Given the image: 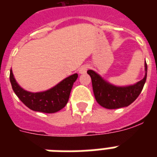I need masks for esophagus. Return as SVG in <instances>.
I'll list each match as a JSON object with an SVG mask.
<instances>
[{
	"label": "esophagus",
	"instance_id": "obj_1",
	"mask_svg": "<svg viewBox=\"0 0 157 157\" xmlns=\"http://www.w3.org/2000/svg\"><path fill=\"white\" fill-rule=\"evenodd\" d=\"M89 67L88 65H83V66H81L79 69V73L80 74H85L86 73V71L88 70Z\"/></svg>",
	"mask_w": 157,
	"mask_h": 157
}]
</instances>
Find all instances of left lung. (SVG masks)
I'll return each mask as SVG.
<instances>
[{
  "label": "left lung",
  "mask_w": 157,
  "mask_h": 157,
  "mask_svg": "<svg viewBox=\"0 0 157 157\" xmlns=\"http://www.w3.org/2000/svg\"><path fill=\"white\" fill-rule=\"evenodd\" d=\"M145 76L141 81L134 85L127 86H117L105 81L102 76L93 70H88L87 73L92 80L94 94L96 101L102 107L107 109H117L128 107L131 104L143 90L146 82L147 65L146 62Z\"/></svg>",
  "instance_id": "8db88e82"
}]
</instances>
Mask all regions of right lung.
I'll return each instance as SVG.
<instances>
[{
  "label": "right lung",
  "instance_id": "1",
  "mask_svg": "<svg viewBox=\"0 0 157 157\" xmlns=\"http://www.w3.org/2000/svg\"><path fill=\"white\" fill-rule=\"evenodd\" d=\"M77 77L78 74L75 73L63 79L50 90L33 93L23 90L17 83L11 69L10 74L11 86L18 98L31 110L45 113H54L66 106L71 88Z\"/></svg>",
  "mask_w": 157,
  "mask_h": 157
}]
</instances>
